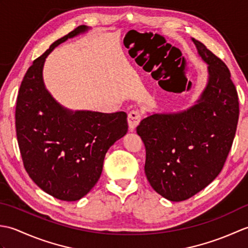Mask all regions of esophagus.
Returning a JSON list of instances; mask_svg holds the SVG:
<instances>
[{
    "label": "esophagus",
    "instance_id": "esophagus-1",
    "mask_svg": "<svg viewBox=\"0 0 248 248\" xmlns=\"http://www.w3.org/2000/svg\"><path fill=\"white\" fill-rule=\"evenodd\" d=\"M141 120V113L139 109L132 110L128 115V124H129V129L130 131H133L138 125L140 124Z\"/></svg>",
    "mask_w": 248,
    "mask_h": 248
}]
</instances>
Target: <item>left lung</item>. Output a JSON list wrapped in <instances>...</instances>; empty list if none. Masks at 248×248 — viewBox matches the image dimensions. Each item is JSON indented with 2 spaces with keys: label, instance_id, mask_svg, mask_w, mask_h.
<instances>
[{
  "label": "left lung",
  "instance_id": "8db88e82",
  "mask_svg": "<svg viewBox=\"0 0 248 248\" xmlns=\"http://www.w3.org/2000/svg\"><path fill=\"white\" fill-rule=\"evenodd\" d=\"M208 64L209 81L197 103L173 114H152L136 132L146 148L150 186L170 202H182L209 186L223 170L239 120V97L228 67L192 39Z\"/></svg>",
  "mask_w": 248,
  "mask_h": 248
}]
</instances>
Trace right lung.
Here are the masks:
<instances>
[{"mask_svg": "<svg viewBox=\"0 0 248 248\" xmlns=\"http://www.w3.org/2000/svg\"><path fill=\"white\" fill-rule=\"evenodd\" d=\"M87 29L78 26L34 61L16 104V131L26 172L43 191L65 202H76L91 191L101 176L105 154L128 132L124 112H72L57 103L45 87L46 57Z\"/></svg>", "mask_w": 248, "mask_h": 248, "instance_id": "obj_1", "label": "right lung"}]
</instances>
